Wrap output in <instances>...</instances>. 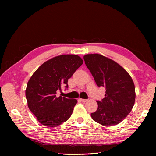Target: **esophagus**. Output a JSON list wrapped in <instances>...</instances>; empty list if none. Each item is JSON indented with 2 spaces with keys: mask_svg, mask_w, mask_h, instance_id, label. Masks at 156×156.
<instances>
[{
  "mask_svg": "<svg viewBox=\"0 0 156 156\" xmlns=\"http://www.w3.org/2000/svg\"><path fill=\"white\" fill-rule=\"evenodd\" d=\"M79 100L82 102H86L87 101V100H86V99H82V98H79Z\"/></svg>",
  "mask_w": 156,
  "mask_h": 156,
  "instance_id": "obj_1",
  "label": "esophagus"
}]
</instances>
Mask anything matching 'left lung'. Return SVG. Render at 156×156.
<instances>
[{
	"instance_id": "8db88e82",
	"label": "left lung",
	"mask_w": 156,
	"mask_h": 156,
	"mask_svg": "<svg viewBox=\"0 0 156 156\" xmlns=\"http://www.w3.org/2000/svg\"><path fill=\"white\" fill-rule=\"evenodd\" d=\"M84 62L97 85L106 89L105 98L97 101L98 109L92 119L104 126H114L129 114L135 100L133 80L115 61L100 54L84 56Z\"/></svg>"
}]
</instances>
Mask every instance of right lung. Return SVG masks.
Wrapping results in <instances>:
<instances>
[{
  "label": "right lung",
  "mask_w": 156,
  "mask_h": 156,
  "mask_svg": "<svg viewBox=\"0 0 156 156\" xmlns=\"http://www.w3.org/2000/svg\"><path fill=\"white\" fill-rule=\"evenodd\" d=\"M83 63L78 55H62L46 61L33 73L25 95L28 107L40 123L53 127L69 119L77 100L56 94L62 85L68 88V79Z\"/></svg>",
  "instance_id": "1"
}]
</instances>
